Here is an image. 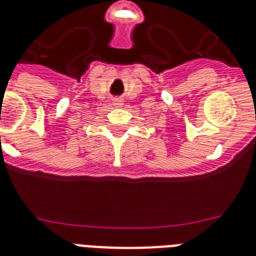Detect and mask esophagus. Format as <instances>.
Wrapping results in <instances>:
<instances>
[{"label": "esophagus", "mask_w": 256, "mask_h": 256, "mask_svg": "<svg viewBox=\"0 0 256 256\" xmlns=\"http://www.w3.org/2000/svg\"><path fill=\"white\" fill-rule=\"evenodd\" d=\"M122 104H124V100H120V98H116V100H112V104H114V106H116V108H120V106H122Z\"/></svg>", "instance_id": "esophagus-1"}]
</instances>
